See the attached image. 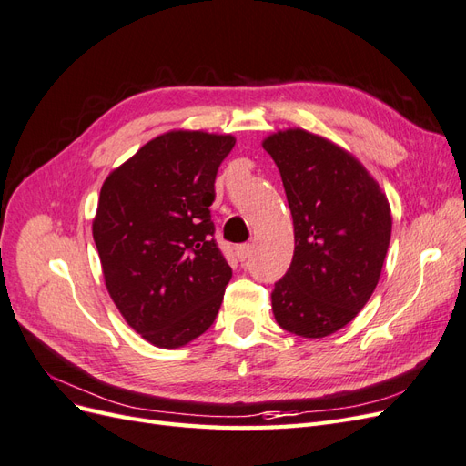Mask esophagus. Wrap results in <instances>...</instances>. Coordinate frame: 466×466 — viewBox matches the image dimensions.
<instances>
[{
    "mask_svg": "<svg viewBox=\"0 0 466 466\" xmlns=\"http://www.w3.org/2000/svg\"><path fill=\"white\" fill-rule=\"evenodd\" d=\"M235 252H237V258L238 260H247L248 257H250V252H252V245H238L237 248H235Z\"/></svg>",
    "mask_w": 466,
    "mask_h": 466,
    "instance_id": "esophagus-1",
    "label": "esophagus"
}]
</instances>
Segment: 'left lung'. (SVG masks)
<instances>
[{
	"instance_id": "obj_1",
	"label": "left lung",
	"mask_w": 466,
	"mask_h": 466,
	"mask_svg": "<svg viewBox=\"0 0 466 466\" xmlns=\"http://www.w3.org/2000/svg\"><path fill=\"white\" fill-rule=\"evenodd\" d=\"M293 218L295 250L272 291L281 329L324 338L354 320L375 291L392 216L387 194L354 153L303 128L262 139Z\"/></svg>"
}]
</instances>
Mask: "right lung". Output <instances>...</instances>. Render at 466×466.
<instances>
[{"mask_svg": "<svg viewBox=\"0 0 466 466\" xmlns=\"http://www.w3.org/2000/svg\"><path fill=\"white\" fill-rule=\"evenodd\" d=\"M231 134L168 130L103 182L93 238L105 286L149 344L187 346L214 322L231 268L214 241V182Z\"/></svg>", "mask_w": 466, "mask_h": 466, "instance_id": "add662e5", "label": "right lung"}]
</instances>
